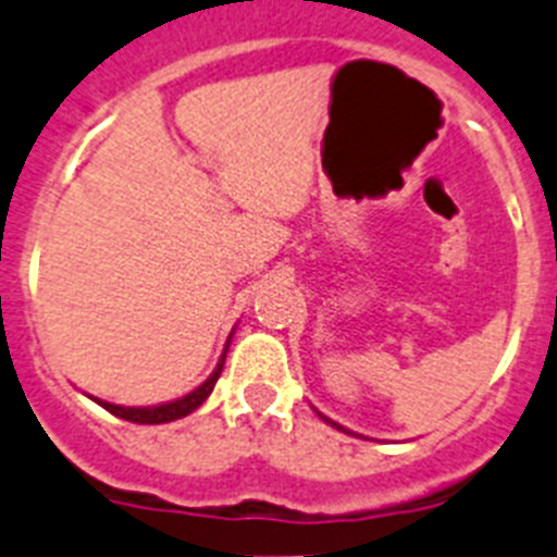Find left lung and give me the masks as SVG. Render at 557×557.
<instances>
[{
  "mask_svg": "<svg viewBox=\"0 0 557 557\" xmlns=\"http://www.w3.org/2000/svg\"><path fill=\"white\" fill-rule=\"evenodd\" d=\"M322 420H327V418H325V414H322ZM327 423H331V425H336V429H342V432H347L345 425H338V423H333V420H327Z\"/></svg>",
  "mask_w": 557,
  "mask_h": 557,
  "instance_id": "obj_1",
  "label": "left lung"
}]
</instances>
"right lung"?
<instances>
[{
  "label": "right lung",
  "instance_id": "obj_1",
  "mask_svg": "<svg viewBox=\"0 0 557 557\" xmlns=\"http://www.w3.org/2000/svg\"><path fill=\"white\" fill-rule=\"evenodd\" d=\"M226 347H230V342H226ZM224 359H226V350H224V356H221L219 367L212 370V375L205 381V384L198 386V389H193V393H187L185 398L171 400V404H159V406H117V404H106V400H98V398H95V400H98V404L103 406L106 412L114 414V418L132 420V423H171V420H178V418H185V414L196 412L198 406H201L207 398H210L212 386H215V381H219L221 370H224Z\"/></svg>",
  "mask_w": 557,
  "mask_h": 557
}]
</instances>
